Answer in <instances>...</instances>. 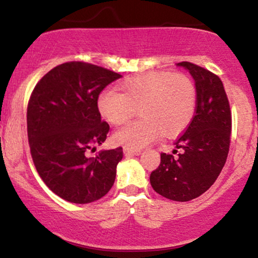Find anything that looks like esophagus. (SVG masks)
<instances>
[{
  "instance_id": "esophagus-1",
  "label": "esophagus",
  "mask_w": 258,
  "mask_h": 258,
  "mask_svg": "<svg viewBox=\"0 0 258 258\" xmlns=\"http://www.w3.org/2000/svg\"><path fill=\"white\" fill-rule=\"evenodd\" d=\"M123 153H125V155H138V154H141V149H133V148L125 147L123 148Z\"/></svg>"
}]
</instances>
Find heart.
Listing matches in <instances>:
<instances>
[{
	"label": "heart",
	"mask_w": 258,
	"mask_h": 258,
	"mask_svg": "<svg viewBox=\"0 0 258 258\" xmlns=\"http://www.w3.org/2000/svg\"><path fill=\"white\" fill-rule=\"evenodd\" d=\"M121 88L123 93L106 88L97 99L102 116L114 125L125 122L137 109L142 116L116 130V143L138 149L161 133L166 137L178 135L193 119L197 88L184 74L149 73L126 80Z\"/></svg>",
	"instance_id": "1"
}]
</instances>
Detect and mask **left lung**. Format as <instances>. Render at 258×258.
Segmentation results:
<instances>
[{"label": "left lung", "mask_w": 258, "mask_h": 258, "mask_svg": "<svg viewBox=\"0 0 258 258\" xmlns=\"http://www.w3.org/2000/svg\"><path fill=\"white\" fill-rule=\"evenodd\" d=\"M195 80L197 106L185 131L174 141L180 150L161 153L150 173L153 189L174 201H189L205 193L220 176L229 152L232 111L221 79L199 65L180 61Z\"/></svg>", "instance_id": "8db88e82"}]
</instances>
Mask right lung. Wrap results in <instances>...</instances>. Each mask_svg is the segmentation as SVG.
I'll return each mask as SVG.
<instances>
[{"label": "right lung", "instance_id": "right-lung-1", "mask_svg": "<svg viewBox=\"0 0 258 258\" xmlns=\"http://www.w3.org/2000/svg\"><path fill=\"white\" fill-rule=\"evenodd\" d=\"M120 74L85 61H67L49 70L35 86L26 122L32 161L44 184L61 199L90 204L111 189L122 148L88 150L106 139L100 119L99 93Z\"/></svg>", "mask_w": 258, "mask_h": 258}]
</instances>
